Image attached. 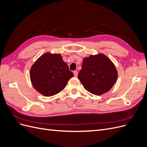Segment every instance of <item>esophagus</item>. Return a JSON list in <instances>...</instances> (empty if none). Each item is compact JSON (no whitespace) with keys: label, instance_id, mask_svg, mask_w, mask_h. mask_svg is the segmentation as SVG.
I'll return each instance as SVG.
<instances>
[{"label":"esophagus","instance_id":"obj_1","mask_svg":"<svg viewBox=\"0 0 147 147\" xmlns=\"http://www.w3.org/2000/svg\"><path fill=\"white\" fill-rule=\"evenodd\" d=\"M74 77H77V75H78V72L77 71H74Z\"/></svg>","mask_w":147,"mask_h":147}]
</instances>
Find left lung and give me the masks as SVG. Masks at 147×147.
I'll use <instances>...</instances> for the list:
<instances>
[{"label":"left lung","mask_w":147,"mask_h":147,"mask_svg":"<svg viewBox=\"0 0 147 147\" xmlns=\"http://www.w3.org/2000/svg\"><path fill=\"white\" fill-rule=\"evenodd\" d=\"M117 77L118 72L115 65L103 54L84 57L78 75L84 88L97 96L110 91Z\"/></svg>","instance_id":"obj_1"}]
</instances>
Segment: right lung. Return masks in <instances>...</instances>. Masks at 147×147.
<instances>
[{
  "label": "right lung",
  "mask_w": 147,
  "mask_h": 147,
  "mask_svg": "<svg viewBox=\"0 0 147 147\" xmlns=\"http://www.w3.org/2000/svg\"><path fill=\"white\" fill-rule=\"evenodd\" d=\"M74 77L61 54L46 53L35 62L30 70V78L34 88L45 96H52L65 87Z\"/></svg>",
  "instance_id": "add662e5"
}]
</instances>
